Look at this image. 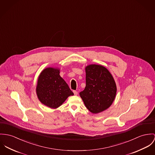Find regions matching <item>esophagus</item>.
Wrapping results in <instances>:
<instances>
[{
    "label": "esophagus",
    "instance_id": "obj_1",
    "mask_svg": "<svg viewBox=\"0 0 155 155\" xmlns=\"http://www.w3.org/2000/svg\"><path fill=\"white\" fill-rule=\"evenodd\" d=\"M73 93H74V95H78V92L76 91H73Z\"/></svg>",
    "mask_w": 155,
    "mask_h": 155
}]
</instances>
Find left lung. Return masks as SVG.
Wrapping results in <instances>:
<instances>
[{
    "instance_id": "obj_1",
    "label": "left lung",
    "mask_w": 155,
    "mask_h": 155,
    "mask_svg": "<svg viewBox=\"0 0 155 155\" xmlns=\"http://www.w3.org/2000/svg\"><path fill=\"white\" fill-rule=\"evenodd\" d=\"M85 71L86 86L80 96L90 112H102L111 105L115 98V81L108 70L101 65H88Z\"/></svg>"
}]
</instances>
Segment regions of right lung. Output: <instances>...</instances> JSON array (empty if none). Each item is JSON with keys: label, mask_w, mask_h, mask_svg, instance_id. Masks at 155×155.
<instances>
[{"label": "right lung", "mask_w": 155, "mask_h": 155, "mask_svg": "<svg viewBox=\"0 0 155 155\" xmlns=\"http://www.w3.org/2000/svg\"><path fill=\"white\" fill-rule=\"evenodd\" d=\"M59 73L60 70L56 68L45 69L38 77L36 87L40 102L54 109L61 105L69 96L74 95Z\"/></svg>", "instance_id": "right-lung-1"}]
</instances>
